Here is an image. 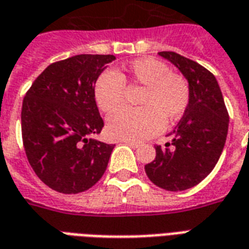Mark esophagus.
Masks as SVG:
<instances>
[{"label": "esophagus", "mask_w": 249, "mask_h": 249, "mask_svg": "<svg viewBox=\"0 0 249 249\" xmlns=\"http://www.w3.org/2000/svg\"><path fill=\"white\" fill-rule=\"evenodd\" d=\"M124 142L126 144V145H129L130 148H139V146H140V142H136V141L124 140Z\"/></svg>", "instance_id": "esophagus-1"}]
</instances>
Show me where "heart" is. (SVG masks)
Masks as SVG:
<instances>
[{
    "instance_id": "b5f03b06",
    "label": "heart",
    "mask_w": 249,
    "mask_h": 249,
    "mask_svg": "<svg viewBox=\"0 0 249 249\" xmlns=\"http://www.w3.org/2000/svg\"><path fill=\"white\" fill-rule=\"evenodd\" d=\"M124 84L144 87L141 108H125L110 116L107 124L109 136L117 140L140 141L161 130L164 121L172 124L189 105V85L183 76L171 73L167 64L145 57L129 62L117 73L101 71L93 85L97 107L112 113L124 104Z\"/></svg>"
}]
</instances>
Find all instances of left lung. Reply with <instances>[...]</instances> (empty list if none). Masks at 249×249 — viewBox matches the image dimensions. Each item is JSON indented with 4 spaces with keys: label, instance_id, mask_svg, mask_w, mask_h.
<instances>
[{
    "label": "left lung",
    "instance_id": "obj_1",
    "mask_svg": "<svg viewBox=\"0 0 249 249\" xmlns=\"http://www.w3.org/2000/svg\"><path fill=\"white\" fill-rule=\"evenodd\" d=\"M178 68L189 85V105L172 141L156 146V159L145 165L152 183L165 191H185L212 172L224 148L230 116L216 77L197 62L175 53L160 52Z\"/></svg>",
    "mask_w": 249,
    "mask_h": 249
}]
</instances>
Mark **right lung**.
<instances>
[{"instance_id": "obj_1", "label": "right lung", "mask_w": 249, "mask_h": 249, "mask_svg": "<svg viewBox=\"0 0 249 249\" xmlns=\"http://www.w3.org/2000/svg\"><path fill=\"white\" fill-rule=\"evenodd\" d=\"M112 54H78L54 62L37 77L21 112L30 167L48 187L80 193L103 178L114 145L96 140L104 121L93 85Z\"/></svg>"}]
</instances>
